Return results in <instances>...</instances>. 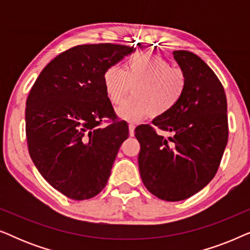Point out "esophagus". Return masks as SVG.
Here are the masks:
<instances>
[{
	"label": "esophagus",
	"mask_w": 250,
	"mask_h": 250,
	"mask_svg": "<svg viewBox=\"0 0 250 250\" xmlns=\"http://www.w3.org/2000/svg\"><path fill=\"white\" fill-rule=\"evenodd\" d=\"M134 128H135V125L134 124H128V129H129V135L133 136L134 135Z\"/></svg>",
	"instance_id": "esophagus-1"
}]
</instances>
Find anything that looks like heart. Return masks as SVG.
Returning <instances> with one entry per match:
<instances>
[{"instance_id":"heart-1","label":"heart","mask_w":250,"mask_h":250,"mask_svg":"<svg viewBox=\"0 0 250 250\" xmlns=\"http://www.w3.org/2000/svg\"><path fill=\"white\" fill-rule=\"evenodd\" d=\"M186 75L169 61L153 54H136L129 58L125 70L112 66L105 71V91L112 104H119L118 117L136 122L151 115L158 117L169 112L186 90Z\"/></svg>"}]
</instances>
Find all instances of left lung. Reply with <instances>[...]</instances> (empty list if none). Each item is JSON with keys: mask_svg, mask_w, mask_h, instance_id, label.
I'll use <instances>...</instances> for the list:
<instances>
[{"mask_svg": "<svg viewBox=\"0 0 250 250\" xmlns=\"http://www.w3.org/2000/svg\"><path fill=\"white\" fill-rule=\"evenodd\" d=\"M186 75V90L175 107L152 124L169 132L164 138L150 125H140L139 169L153 196L180 201L193 196L213 180L229 138L227 97L209 66L189 51H174Z\"/></svg>", "mask_w": 250, "mask_h": 250, "instance_id": "8db88e82", "label": "left lung"}]
</instances>
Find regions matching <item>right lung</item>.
<instances>
[{"label":"right lung","mask_w":250,"mask_h":250,"mask_svg":"<svg viewBox=\"0 0 250 250\" xmlns=\"http://www.w3.org/2000/svg\"><path fill=\"white\" fill-rule=\"evenodd\" d=\"M134 46L101 43L60 53L41 71L26 101L30 158L54 189L74 200L101 192L128 126L115 119L104 74ZM104 118L113 122L101 126Z\"/></svg>","instance_id":"1"}]
</instances>
